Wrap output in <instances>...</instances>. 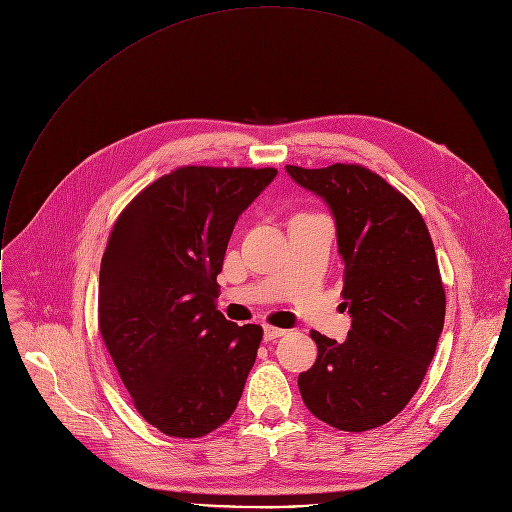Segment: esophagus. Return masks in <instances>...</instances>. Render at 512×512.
<instances>
[{"mask_svg":"<svg viewBox=\"0 0 512 512\" xmlns=\"http://www.w3.org/2000/svg\"><path fill=\"white\" fill-rule=\"evenodd\" d=\"M287 330H281V328H275V326H265V340H277L281 336H285Z\"/></svg>","mask_w":512,"mask_h":512,"instance_id":"1","label":"esophagus"}]
</instances>
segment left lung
I'll list each match as a JSON object with an SVG mask.
<instances>
[{"instance_id":"1","label":"left lung","mask_w":512,"mask_h":512,"mask_svg":"<svg viewBox=\"0 0 512 512\" xmlns=\"http://www.w3.org/2000/svg\"><path fill=\"white\" fill-rule=\"evenodd\" d=\"M322 196L344 259V342L316 330L314 367L298 377L306 407L340 431L385 425L417 393L440 340L446 289L423 216L385 178L360 164L285 166Z\"/></svg>"}]
</instances>
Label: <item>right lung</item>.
<instances>
[{
  "mask_svg": "<svg viewBox=\"0 0 512 512\" xmlns=\"http://www.w3.org/2000/svg\"><path fill=\"white\" fill-rule=\"evenodd\" d=\"M275 168L182 166L117 216L99 273V332L139 415L170 437H202L237 409L259 324L216 310V275L239 214Z\"/></svg>",
  "mask_w": 512,
  "mask_h": 512,
  "instance_id": "right-lung-1",
  "label": "right lung"
}]
</instances>
